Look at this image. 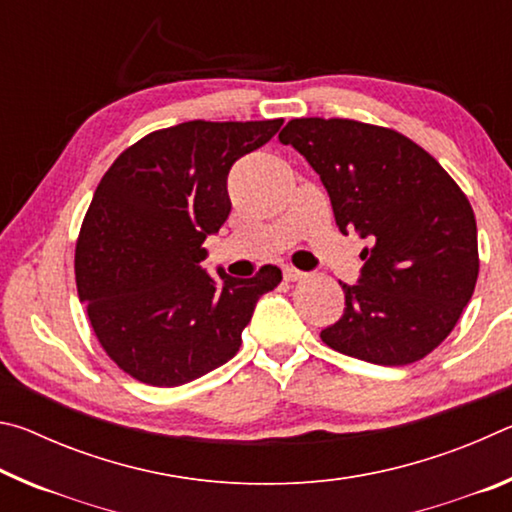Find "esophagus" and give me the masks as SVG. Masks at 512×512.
Instances as JSON below:
<instances>
[{
    "mask_svg": "<svg viewBox=\"0 0 512 512\" xmlns=\"http://www.w3.org/2000/svg\"><path fill=\"white\" fill-rule=\"evenodd\" d=\"M305 277V273L298 271V268H291V266H284V280L287 282H298Z\"/></svg>",
    "mask_w": 512,
    "mask_h": 512,
    "instance_id": "esophagus-1",
    "label": "esophagus"
}]
</instances>
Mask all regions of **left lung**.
Masks as SVG:
<instances>
[{
    "mask_svg": "<svg viewBox=\"0 0 512 512\" xmlns=\"http://www.w3.org/2000/svg\"><path fill=\"white\" fill-rule=\"evenodd\" d=\"M314 169L343 235L368 239L345 309L320 332L377 366L420 361L452 332L479 277L476 219L436 158L402 133L354 119H291L280 133Z\"/></svg>",
    "mask_w": 512,
    "mask_h": 512,
    "instance_id": "8db88e82",
    "label": "left lung"
}]
</instances>
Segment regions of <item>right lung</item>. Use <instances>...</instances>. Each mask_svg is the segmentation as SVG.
<instances>
[{"label":"right lung","mask_w":512,"mask_h":512,"mask_svg":"<svg viewBox=\"0 0 512 512\" xmlns=\"http://www.w3.org/2000/svg\"><path fill=\"white\" fill-rule=\"evenodd\" d=\"M282 119L185 121L149 133L101 178L76 241V287L94 334L142 384L180 386L239 352L273 264L241 280L201 268L203 241L230 214L228 173Z\"/></svg>","instance_id":"right-lung-1"}]
</instances>
